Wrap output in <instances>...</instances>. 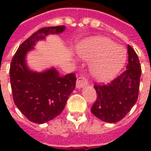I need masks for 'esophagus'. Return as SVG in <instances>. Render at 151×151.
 Returning a JSON list of instances; mask_svg holds the SVG:
<instances>
[{"label": "esophagus", "mask_w": 151, "mask_h": 151, "mask_svg": "<svg viewBox=\"0 0 151 151\" xmlns=\"http://www.w3.org/2000/svg\"><path fill=\"white\" fill-rule=\"evenodd\" d=\"M87 84H88L87 81L86 79L82 78H78L77 79V81H76V87L77 88H82V87L86 86Z\"/></svg>", "instance_id": "34e87169"}]
</instances>
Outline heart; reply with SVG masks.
I'll return each instance as SVG.
<instances>
[{
	"mask_svg": "<svg viewBox=\"0 0 151 151\" xmlns=\"http://www.w3.org/2000/svg\"><path fill=\"white\" fill-rule=\"evenodd\" d=\"M79 56L91 61L90 70L97 81L108 82L119 73L126 60V51L112 40L103 37L88 39L80 45Z\"/></svg>",
	"mask_w": 151,
	"mask_h": 151,
	"instance_id": "1",
	"label": "heart"
}]
</instances>
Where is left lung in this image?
<instances>
[{
  "label": "left lung",
  "mask_w": 151,
  "mask_h": 151,
  "mask_svg": "<svg viewBox=\"0 0 151 151\" xmlns=\"http://www.w3.org/2000/svg\"><path fill=\"white\" fill-rule=\"evenodd\" d=\"M126 70L108 85H95L97 99L91 108L93 115L107 123H116L126 116L138 97L142 69L138 56L128 45Z\"/></svg>",
  "instance_id": "left-lung-1"
}]
</instances>
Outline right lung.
Returning <instances> with one entry per match:
<instances>
[{
  "label": "right lung",
  "mask_w": 151,
  "mask_h": 151,
  "mask_svg": "<svg viewBox=\"0 0 151 151\" xmlns=\"http://www.w3.org/2000/svg\"><path fill=\"white\" fill-rule=\"evenodd\" d=\"M65 30V26L40 29L22 43L12 59L9 77L14 101L31 122L43 124L60 115L75 88L74 73L61 76L53 67L38 73L27 64V55L35 49L36 43Z\"/></svg>",
  "instance_id": "1"
}]
</instances>
